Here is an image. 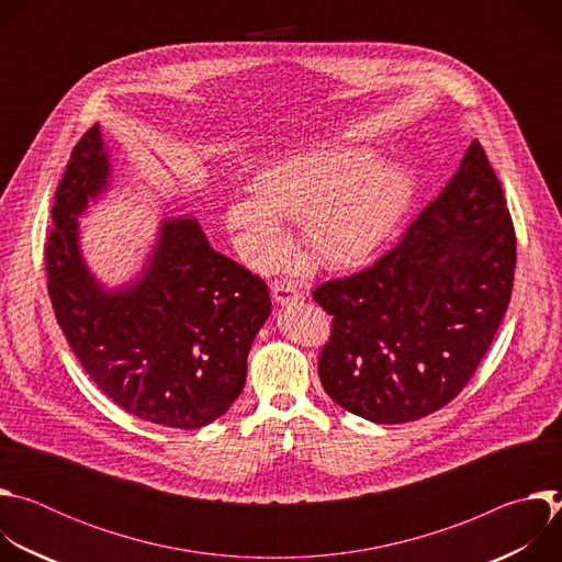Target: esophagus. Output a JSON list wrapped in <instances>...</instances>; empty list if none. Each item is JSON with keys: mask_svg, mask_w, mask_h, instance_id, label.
Here are the masks:
<instances>
[{"mask_svg": "<svg viewBox=\"0 0 562 562\" xmlns=\"http://www.w3.org/2000/svg\"><path fill=\"white\" fill-rule=\"evenodd\" d=\"M271 293H273V300H276L278 304H282V306L300 297V289H297V284L291 282V280H276V282L271 284Z\"/></svg>", "mask_w": 562, "mask_h": 562, "instance_id": "1", "label": "esophagus"}]
</instances>
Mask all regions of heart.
<instances>
[{
    "label": "heart",
    "mask_w": 562,
    "mask_h": 562,
    "mask_svg": "<svg viewBox=\"0 0 562 562\" xmlns=\"http://www.w3.org/2000/svg\"><path fill=\"white\" fill-rule=\"evenodd\" d=\"M414 171L362 146H317L260 169L254 193L235 195L224 226L239 256L269 269L289 247L280 217L300 220L311 251L331 265H353L378 251L407 215Z\"/></svg>",
    "instance_id": "1"
}]
</instances>
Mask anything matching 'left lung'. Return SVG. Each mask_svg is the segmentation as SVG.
Here are the masks:
<instances>
[{
    "label": "left lung",
    "instance_id": "obj_1",
    "mask_svg": "<svg viewBox=\"0 0 562 562\" xmlns=\"http://www.w3.org/2000/svg\"><path fill=\"white\" fill-rule=\"evenodd\" d=\"M514 269L505 193L473 139L391 251L313 291L334 315L317 360L329 397L378 425L412 423L451 403L503 323Z\"/></svg>",
    "mask_w": 562,
    "mask_h": 562
}]
</instances>
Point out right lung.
Here are the masks:
<instances>
[{
    "instance_id": "obj_1",
    "label": "right lung",
    "mask_w": 562,
    "mask_h": 562,
    "mask_svg": "<svg viewBox=\"0 0 562 562\" xmlns=\"http://www.w3.org/2000/svg\"><path fill=\"white\" fill-rule=\"evenodd\" d=\"M111 184L100 124L70 153L46 237L48 295L91 380L146 423L200 429L247 382L249 349L271 313L267 284L217 254L191 215L167 217L135 280L106 289L79 249L77 217Z\"/></svg>"
}]
</instances>
